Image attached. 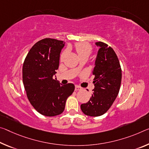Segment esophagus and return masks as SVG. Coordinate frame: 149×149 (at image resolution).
<instances>
[{
	"label": "esophagus",
	"mask_w": 149,
	"mask_h": 149,
	"mask_svg": "<svg viewBox=\"0 0 149 149\" xmlns=\"http://www.w3.org/2000/svg\"><path fill=\"white\" fill-rule=\"evenodd\" d=\"M81 88L79 86H75V91H79V90H81Z\"/></svg>",
	"instance_id": "obj_1"
}]
</instances>
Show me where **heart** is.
I'll list each match as a JSON object with an SVG mask.
<instances>
[{"label": "heart", "instance_id": "1", "mask_svg": "<svg viewBox=\"0 0 149 149\" xmlns=\"http://www.w3.org/2000/svg\"><path fill=\"white\" fill-rule=\"evenodd\" d=\"M75 48L76 50L77 54L79 56V58L84 57V56H88L90 55L92 52V47L90 44L87 42H78L75 44ZM66 54V51H64L61 55V59L63 58ZM77 69H79V66L77 68Z\"/></svg>", "mask_w": 149, "mask_h": 149}]
</instances>
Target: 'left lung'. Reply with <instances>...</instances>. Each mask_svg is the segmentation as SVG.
Instances as JSON below:
<instances>
[{
  "instance_id": "left-lung-1",
  "label": "left lung",
  "mask_w": 149,
  "mask_h": 149,
  "mask_svg": "<svg viewBox=\"0 0 149 149\" xmlns=\"http://www.w3.org/2000/svg\"><path fill=\"white\" fill-rule=\"evenodd\" d=\"M95 45L100 49L93 70L95 88L88 102L81 105L82 112L91 117L100 116L109 110L119 93L122 77L119 59L113 49L102 42Z\"/></svg>"
}]
</instances>
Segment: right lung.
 Masks as SVG:
<instances>
[{"label":"right lung","instance_id":"right-lung-1","mask_svg":"<svg viewBox=\"0 0 149 149\" xmlns=\"http://www.w3.org/2000/svg\"><path fill=\"white\" fill-rule=\"evenodd\" d=\"M64 45L62 40L42 39L32 47L23 63L22 80L28 100L38 112L47 117L61 114L75 89L73 84L61 85L54 79Z\"/></svg>","mask_w":149,"mask_h":149}]
</instances>
